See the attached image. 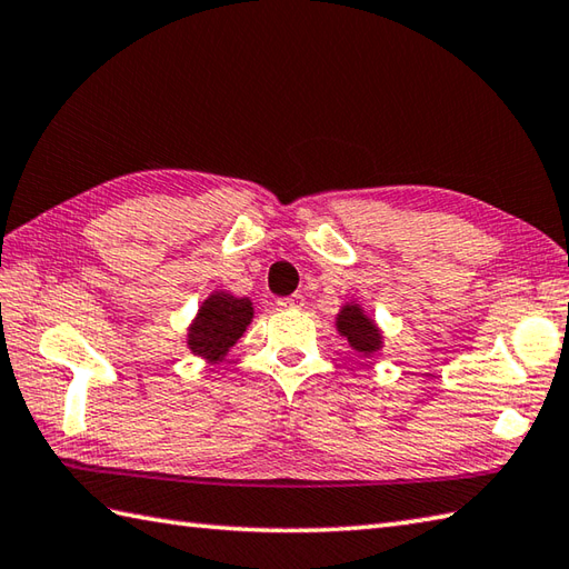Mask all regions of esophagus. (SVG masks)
Returning <instances> with one entry per match:
<instances>
[{
    "label": "esophagus",
    "instance_id": "34e87169",
    "mask_svg": "<svg viewBox=\"0 0 569 569\" xmlns=\"http://www.w3.org/2000/svg\"><path fill=\"white\" fill-rule=\"evenodd\" d=\"M278 306H281V308H300V306H303V296L293 293V296L278 298Z\"/></svg>",
    "mask_w": 569,
    "mask_h": 569
}]
</instances>
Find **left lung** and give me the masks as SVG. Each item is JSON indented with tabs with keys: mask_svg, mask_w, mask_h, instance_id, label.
<instances>
[{
	"mask_svg": "<svg viewBox=\"0 0 569 569\" xmlns=\"http://www.w3.org/2000/svg\"><path fill=\"white\" fill-rule=\"evenodd\" d=\"M337 330H340L349 345H352L357 352L371 355L381 347V332L373 320H369L359 306H345L340 316H337Z\"/></svg>",
	"mask_w": 569,
	"mask_h": 569,
	"instance_id": "obj_1",
	"label": "left lung"
}]
</instances>
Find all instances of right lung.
I'll list each match as a JSON object with an SVG mask.
<instances>
[{"instance_id": "add662e5", "label": "right lung", "mask_w": 569, "mask_h": 569, "mask_svg": "<svg viewBox=\"0 0 569 569\" xmlns=\"http://www.w3.org/2000/svg\"><path fill=\"white\" fill-rule=\"evenodd\" d=\"M253 308L249 298H234L229 293H212L204 300L196 322L188 332V347L198 357L210 361L222 359L229 347L244 335L251 322Z\"/></svg>"}]
</instances>
